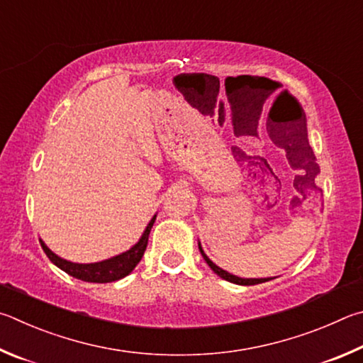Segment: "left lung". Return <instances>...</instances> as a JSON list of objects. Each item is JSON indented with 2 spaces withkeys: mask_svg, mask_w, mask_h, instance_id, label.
Instances as JSON below:
<instances>
[{
  "mask_svg": "<svg viewBox=\"0 0 363 363\" xmlns=\"http://www.w3.org/2000/svg\"><path fill=\"white\" fill-rule=\"evenodd\" d=\"M315 172H317V165H315ZM199 250H201V255L204 257L206 263L211 266L215 274H218L221 279H225V281H228V282H233V284H238V285H255V284H263V282L271 281V279H242V277L233 276V274H230V272H226V271H223L221 268H218L217 264H213L211 259H208V257L206 255V253H204V250H202L201 244H199Z\"/></svg>",
  "mask_w": 363,
  "mask_h": 363,
  "instance_id": "obj_1",
  "label": "left lung"
}]
</instances>
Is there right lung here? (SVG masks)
I'll list each match as a JSON object with an SVG mask.
<instances>
[{"label":"right lung","instance_id":"obj_1","mask_svg":"<svg viewBox=\"0 0 363 363\" xmlns=\"http://www.w3.org/2000/svg\"><path fill=\"white\" fill-rule=\"evenodd\" d=\"M155 220H156V215L151 218L148 226H146L143 236L140 238L138 242L133 245L130 250H127L124 253H121V255H118V257H113V258L105 259V262H100V263L79 264V263L67 262V259L57 257L55 253L50 252L43 240H40V242H41L44 253H46L50 262H52L55 266H59L62 271H65L67 274L79 279V281H84V282H95V284L114 282V281H119V279L125 277L127 274H130L133 268L138 264L140 259H142L143 253L146 250V245H148V236H150V231L152 228V223H155Z\"/></svg>","mask_w":363,"mask_h":363}]
</instances>
